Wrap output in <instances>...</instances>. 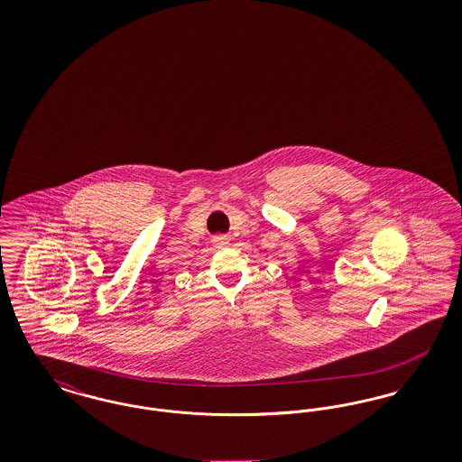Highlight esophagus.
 I'll return each instance as SVG.
<instances>
[{
  "mask_svg": "<svg viewBox=\"0 0 462 462\" xmlns=\"http://www.w3.org/2000/svg\"><path fill=\"white\" fill-rule=\"evenodd\" d=\"M220 244H226V239H223V237H221Z\"/></svg>",
  "mask_w": 462,
  "mask_h": 462,
  "instance_id": "1",
  "label": "esophagus"
}]
</instances>
